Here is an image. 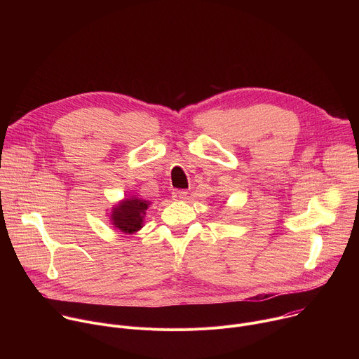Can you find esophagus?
I'll use <instances>...</instances> for the list:
<instances>
[{"label": "esophagus", "mask_w": 359, "mask_h": 359, "mask_svg": "<svg viewBox=\"0 0 359 359\" xmlns=\"http://www.w3.org/2000/svg\"><path fill=\"white\" fill-rule=\"evenodd\" d=\"M187 191L186 190H173V193H172V197H173V200H176V201H182V200H184L186 197H187Z\"/></svg>", "instance_id": "34e87169"}]
</instances>
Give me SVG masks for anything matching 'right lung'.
Wrapping results in <instances>:
<instances>
[{
  "mask_svg": "<svg viewBox=\"0 0 359 359\" xmlns=\"http://www.w3.org/2000/svg\"><path fill=\"white\" fill-rule=\"evenodd\" d=\"M149 206L150 201L137 194L125 197L118 201L108 213L109 222L121 233L135 234L144 226V216Z\"/></svg>",
  "mask_w": 359,
  "mask_h": 359,
  "instance_id": "obj_1",
  "label": "right lung"
}]
</instances>
